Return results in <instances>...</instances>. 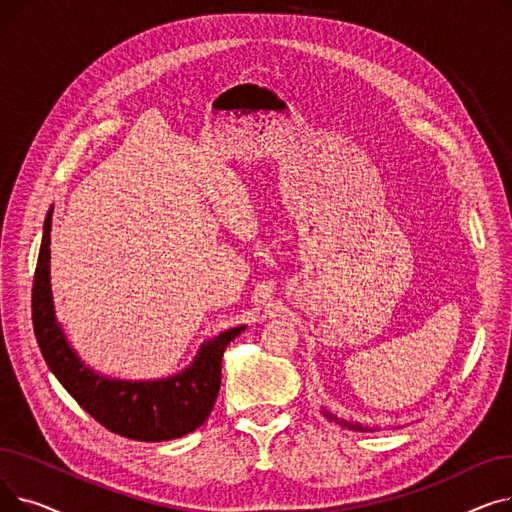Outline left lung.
I'll return each instance as SVG.
<instances>
[{
    "mask_svg": "<svg viewBox=\"0 0 512 512\" xmlns=\"http://www.w3.org/2000/svg\"><path fill=\"white\" fill-rule=\"evenodd\" d=\"M328 417L332 419V421H336L338 425H342V427H348V429H355V432H367V429L361 425V423H346V421H342V419H338L336 415H330L328 413Z\"/></svg>",
    "mask_w": 512,
    "mask_h": 512,
    "instance_id": "obj_1",
    "label": "left lung"
}]
</instances>
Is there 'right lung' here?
Returning a JSON list of instances; mask_svg holds the SVG:
<instances>
[{"mask_svg": "<svg viewBox=\"0 0 512 512\" xmlns=\"http://www.w3.org/2000/svg\"><path fill=\"white\" fill-rule=\"evenodd\" d=\"M51 211L45 218L33 282V328L41 355L60 384L95 421L130 440L164 442L193 432L209 417L222 384L226 346L245 330L232 328L201 346L199 357L170 380H107L78 361L56 321L49 284Z\"/></svg>", "mask_w": 512, "mask_h": 512, "instance_id": "add662e5", "label": "right lung"}]
</instances>
